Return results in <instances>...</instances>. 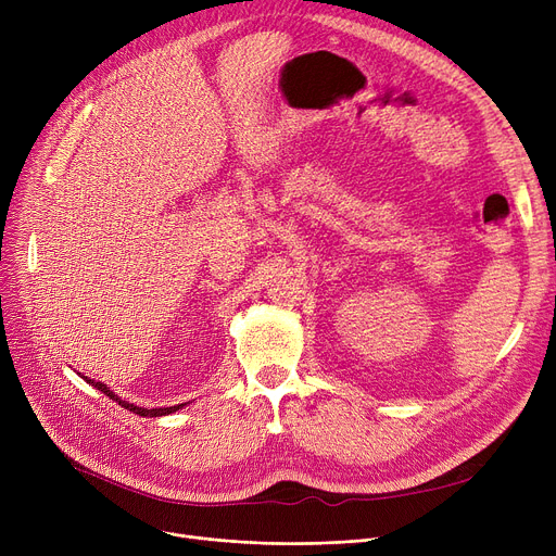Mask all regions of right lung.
<instances>
[{"label":"right lung","instance_id":"obj_1","mask_svg":"<svg viewBox=\"0 0 556 556\" xmlns=\"http://www.w3.org/2000/svg\"><path fill=\"white\" fill-rule=\"evenodd\" d=\"M87 383L90 386H94L97 390H101L105 396H110L112 401H116L119 403L122 407H126V410H130V413H135V415H139V417H164V415H170V413H175V410H180V407H185L187 403H180V405H170V407H139V405H135V403H128V401H122V396H116L108 386H103V383H99V381H94V378H87V376H83Z\"/></svg>","mask_w":556,"mask_h":556}]
</instances>
